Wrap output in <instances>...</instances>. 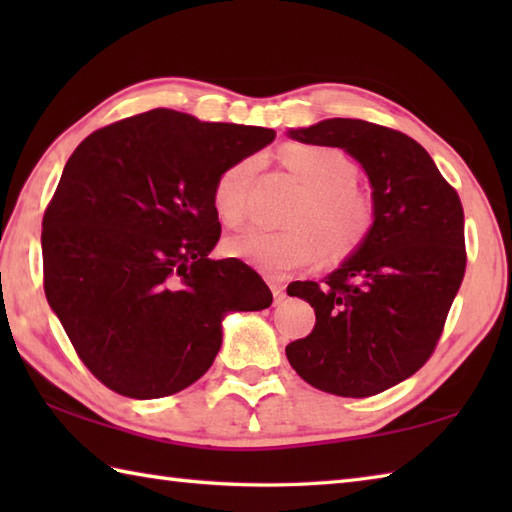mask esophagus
<instances>
[{"label": "esophagus", "mask_w": 512, "mask_h": 512, "mask_svg": "<svg viewBox=\"0 0 512 512\" xmlns=\"http://www.w3.org/2000/svg\"><path fill=\"white\" fill-rule=\"evenodd\" d=\"M270 290H273V297H275V303H281L286 299V286L281 284V281H268Z\"/></svg>", "instance_id": "esophagus-1"}]
</instances>
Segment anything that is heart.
<instances>
[{
  "label": "heart",
  "instance_id": "1",
  "mask_svg": "<svg viewBox=\"0 0 512 512\" xmlns=\"http://www.w3.org/2000/svg\"><path fill=\"white\" fill-rule=\"evenodd\" d=\"M286 165L312 191L301 206L292 231L246 228L226 239V253L262 270L268 277H286L312 268L323 259L326 239L334 255H347L361 246L374 222V206L358 191L356 169L341 151L299 147L286 154ZM259 160L248 156L220 171L213 182V209L226 226H239L248 215L250 184Z\"/></svg>",
  "mask_w": 512,
  "mask_h": 512
}]
</instances>
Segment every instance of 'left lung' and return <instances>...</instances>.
Masks as SVG:
<instances>
[{
	"mask_svg": "<svg viewBox=\"0 0 512 512\" xmlns=\"http://www.w3.org/2000/svg\"><path fill=\"white\" fill-rule=\"evenodd\" d=\"M306 145L341 147L361 162L374 224L341 268L295 281L290 297L317 314L306 339L286 345L295 372L321 391L367 398L413 376L442 336L466 270L460 195L407 134L358 118L290 129Z\"/></svg>",
	"mask_w": 512,
	"mask_h": 512,
	"instance_id": "8db88e82",
	"label": "left lung"
}]
</instances>
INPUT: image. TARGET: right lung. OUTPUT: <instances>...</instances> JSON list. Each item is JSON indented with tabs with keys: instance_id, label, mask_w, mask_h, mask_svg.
<instances>
[{
	"instance_id": "obj_1",
	"label": "right lung",
	"mask_w": 512,
	"mask_h": 512,
	"mask_svg": "<svg viewBox=\"0 0 512 512\" xmlns=\"http://www.w3.org/2000/svg\"><path fill=\"white\" fill-rule=\"evenodd\" d=\"M275 132L151 110L96 129L43 213V290L83 365L127 398L178 394L206 374L222 319L273 292L220 239L213 182Z\"/></svg>"
}]
</instances>
